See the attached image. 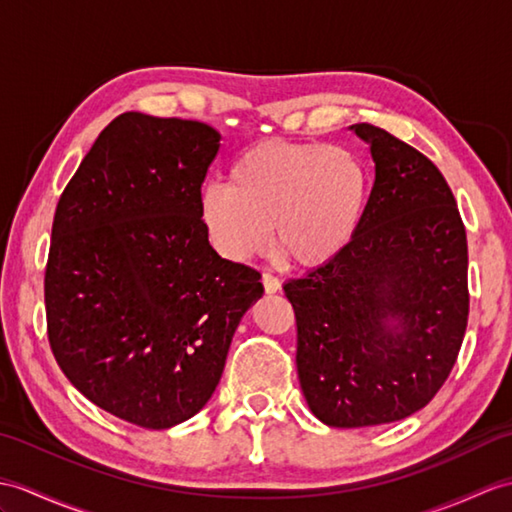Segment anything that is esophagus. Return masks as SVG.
I'll return each instance as SVG.
<instances>
[{
    "label": "esophagus",
    "mask_w": 512,
    "mask_h": 512,
    "mask_svg": "<svg viewBox=\"0 0 512 512\" xmlns=\"http://www.w3.org/2000/svg\"><path fill=\"white\" fill-rule=\"evenodd\" d=\"M261 283H264V290H266L268 294H275V292L281 290L279 279H277L275 275H270V272H264V275H261Z\"/></svg>",
    "instance_id": "1"
}]
</instances>
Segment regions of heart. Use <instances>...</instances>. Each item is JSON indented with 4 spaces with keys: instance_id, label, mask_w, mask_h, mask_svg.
<instances>
[{
    "instance_id": "b5f03b06",
    "label": "heart",
    "mask_w": 512,
    "mask_h": 512,
    "mask_svg": "<svg viewBox=\"0 0 512 512\" xmlns=\"http://www.w3.org/2000/svg\"><path fill=\"white\" fill-rule=\"evenodd\" d=\"M366 200L368 176L349 148L268 139L235 159L229 185L202 189L200 220L227 259L261 253L272 229L290 264L318 268L351 244Z\"/></svg>"
}]
</instances>
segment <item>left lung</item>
<instances>
[{"instance_id": "obj_1", "label": "left lung", "mask_w": 512, "mask_h": 512, "mask_svg": "<svg viewBox=\"0 0 512 512\" xmlns=\"http://www.w3.org/2000/svg\"><path fill=\"white\" fill-rule=\"evenodd\" d=\"M375 183L351 244L283 290L296 318L307 406L331 427L425 408L456 364L469 318L467 233L436 165L373 124H353Z\"/></svg>"}]
</instances>
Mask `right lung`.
Returning a JSON list of instances; mask_svg holds the SVG:
<instances>
[{
    "mask_svg": "<svg viewBox=\"0 0 512 512\" xmlns=\"http://www.w3.org/2000/svg\"><path fill=\"white\" fill-rule=\"evenodd\" d=\"M220 150L202 122L128 111L106 126L56 205L47 340L95 406L146 430L194 417L216 390L261 275L222 259L200 220Z\"/></svg>",
    "mask_w": 512,
    "mask_h": 512,
    "instance_id": "right-lung-1",
    "label": "right lung"
}]
</instances>
